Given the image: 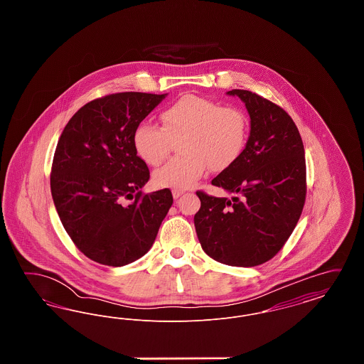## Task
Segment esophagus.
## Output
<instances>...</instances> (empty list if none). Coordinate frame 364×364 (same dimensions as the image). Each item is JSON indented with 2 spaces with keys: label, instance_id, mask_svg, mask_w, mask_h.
I'll list each match as a JSON object with an SVG mask.
<instances>
[{
  "label": "esophagus",
  "instance_id": "esophagus-1",
  "mask_svg": "<svg viewBox=\"0 0 364 364\" xmlns=\"http://www.w3.org/2000/svg\"><path fill=\"white\" fill-rule=\"evenodd\" d=\"M183 193H184V192H183V191H180V190L172 191V195H173L174 199H177V198H180V196H181V195H183Z\"/></svg>",
  "mask_w": 364,
  "mask_h": 364
}]
</instances>
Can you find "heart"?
<instances>
[{
  "label": "heart",
  "instance_id": "1",
  "mask_svg": "<svg viewBox=\"0 0 364 364\" xmlns=\"http://www.w3.org/2000/svg\"><path fill=\"white\" fill-rule=\"evenodd\" d=\"M162 127L140 122L134 132V147L150 166L159 165L178 141V153L153 174L159 188L193 187L208 166L214 172L232 166L242 154L250 120L239 107L198 95H184L161 113Z\"/></svg>",
  "mask_w": 364,
  "mask_h": 364
}]
</instances>
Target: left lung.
Segmentation results:
<instances>
[{
	"instance_id": "obj_1",
	"label": "left lung",
	"mask_w": 364,
	"mask_h": 364,
	"mask_svg": "<svg viewBox=\"0 0 364 364\" xmlns=\"http://www.w3.org/2000/svg\"><path fill=\"white\" fill-rule=\"evenodd\" d=\"M251 119L240 158L211 180L232 199L198 191L193 217L198 239L210 258L252 267L277 255L289 239L306 202L304 146L291 116L247 90H232Z\"/></svg>"
}]
</instances>
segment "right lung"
Here are the masks:
<instances>
[{"mask_svg":"<svg viewBox=\"0 0 364 364\" xmlns=\"http://www.w3.org/2000/svg\"><path fill=\"white\" fill-rule=\"evenodd\" d=\"M165 97L129 91L97 98L58 139L53 202L72 242L94 262L119 267L141 258L173 203L169 188L141 193L150 171L134 147L135 128Z\"/></svg>","mask_w":364,"mask_h":364,"instance_id":"obj_1","label":"right lung"}]
</instances>
